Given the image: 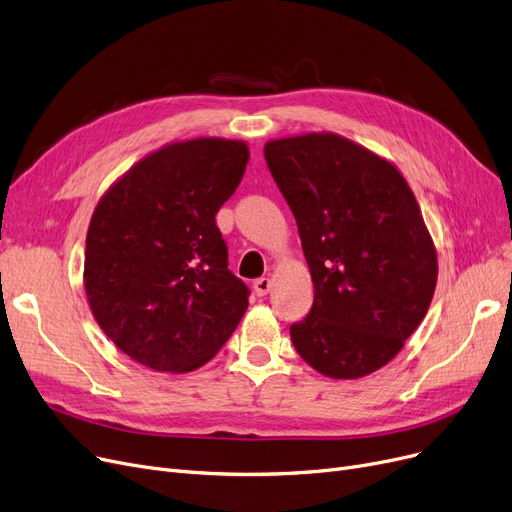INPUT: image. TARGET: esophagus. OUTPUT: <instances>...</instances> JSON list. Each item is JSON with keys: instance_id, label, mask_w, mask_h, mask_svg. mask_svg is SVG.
I'll return each mask as SVG.
<instances>
[{"instance_id": "esophagus-1", "label": "esophagus", "mask_w": 512, "mask_h": 512, "mask_svg": "<svg viewBox=\"0 0 512 512\" xmlns=\"http://www.w3.org/2000/svg\"><path fill=\"white\" fill-rule=\"evenodd\" d=\"M253 288H255L257 297H265V295H268V293L272 291V280H270V278H257V280L253 282Z\"/></svg>"}]
</instances>
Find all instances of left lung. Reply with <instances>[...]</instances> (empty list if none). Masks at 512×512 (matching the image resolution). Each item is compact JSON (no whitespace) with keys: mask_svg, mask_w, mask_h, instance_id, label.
<instances>
[{"mask_svg":"<svg viewBox=\"0 0 512 512\" xmlns=\"http://www.w3.org/2000/svg\"><path fill=\"white\" fill-rule=\"evenodd\" d=\"M263 154L314 280L291 341L328 379H362L402 351L435 293L437 251L416 196L391 161L332 131L270 140Z\"/></svg>","mask_w":512,"mask_h":512,"instance_id":"8db88e82","label":"left lung"}]
</instances>
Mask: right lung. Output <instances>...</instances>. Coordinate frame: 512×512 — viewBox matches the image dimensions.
<instances>
[{"label": "right lung", "instance_id": "right-lung-1", "mask_svg": "<svg viewBox=\"0 0 512 512\" xmlns=\"http://www.w3.org/2000/svg\"><path fill=\"white\" fill-rule=\"evenodd\" d=\"M249 163L242 140L194 138L146 154L98 201L83 284L104 335L157 372H190L224 347L249 288L228 270L215 215Z\"/></svg>", "mask_w": 512, "mask_h": 512}]
</instances>
